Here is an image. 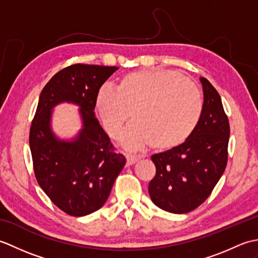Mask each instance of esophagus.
I'll list each match as a JSON object with an SVG mask.
<instances>
[{"label": "esophagus", "instance_id": "obj_1", "mask_svg": "<svg viewBox=\"0 0 258 258\" xmlns=\"http://www.w3.org/2000/svg\"><path fill=\"white\" fill-rule=\"evenodd\" d=\"M138 161H139V157H136L134 155L126 154V165H127V166L133 165V164H135Z\"/></svg>", "mask_w": 258, "mask_h": 258}]
</instances>
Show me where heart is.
Masks as SVG:
<instances>
[{
  "instance_id": "obj_1",
  "label": "heart",
  "mask_w": 258,
  "mask_h": 258,
  "mask_svg": "<svg viewBox=\"0 0 258 258\" xmlns=\"http://www.w3.org/2000/svg\"><path fill=\"white\" fill-rule=\"evenodd\" d=\"M94 108L112 139L122 135L131 113L135 123L125 135L126 149H174L196 128L203 111L200 90L182 75L163 70L125 74L115 87L97 90Z\"/></svg>"
}]
</instances>
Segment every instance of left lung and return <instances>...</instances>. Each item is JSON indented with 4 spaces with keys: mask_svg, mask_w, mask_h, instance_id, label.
<instances>
[{
    "mask_svg": "<svg viewBox=\"0 0 258 258\" xmlns=\"http://www.w3.org/2000/svg\"><path fill=\"white\" fill-rule=\"evenodd\" d=\"M200 81L204 103L194 132L183 144L152 155L156 174L149 184L151 200L174 214L199 207L211 195L227 164L228 118L215 87L205 78Z\"/></svg>",
    "mask_w": 258,
    "mask_h": 258,
    "instance_id": "8db88e82",
    "label": "left lung"
}]
</instances>
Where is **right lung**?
I'll use <instances>...</instances> for the list:
<instances>
[{
  "instance_id": "obj_1",
  "label": "right lung",
  "mask_w": 258,
  "mask_h": 258,
  "mask_svg": "<svg viewBox=\"0 0 258 258\" xmlns=\"http://www.w3.org/2000/svg\"><path fill=\"white\" fill-rule=\"evenodd\" d=\"M116 67L74 64L63 69L41 92L30 130V149L38 185L59 210L85 216L105 204L126 158L114 152L95 117L97 90ZM79 106L82 127L74 138L52 132L51 115L58 103Z\"/></svg>"
}]
</instances>
